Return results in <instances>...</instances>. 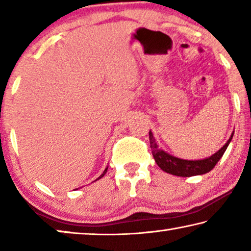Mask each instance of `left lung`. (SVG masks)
Returning a JSON list of instances; mask_svg holds the SVG:
<instances>
[{"instance_id":"8db88e82","label":"left lung","mask_w":251,"mask_h":251,"mask_svg":"<svg viewBox=\"0 0 251 251\" xmlns=\"http://www.w3.org/2000/svg\"><path fill=\"white\" fill-rule=\"evenodd\" d=\"M232 136L233 133L231 134L230 137H229L227 143L225 144L217 152L212 154L210 157H207V158L197 160L181 159L168 154L167 151H163L161 148H159L154 135L151 133V130H150V143L152 157H154L156 164L158 165L164 172L179 177H190L196 175H202V174L210 172L211 169L215 167V165L218 163L219 159L222 158L224 152L226 151L229 143L231 142Z\"/></svg>"}]
</instances>
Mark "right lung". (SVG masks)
Here are the masks:
<instances>
[{"label":"right lung","mask_w":251,"mask_h":251,"mask_svg":"<svg viewBox=\"0 0 251 251\" xmlns=\"http://www.w3.org/2000/svg\"><path fill=\"white\" fill-rule=\"evenodd\" d=\"M107 168H108V166L105 168V171L103 172V174H101V175H100V176L99 178H97V179H96V180H99V179H100V178H101V177H104V175H105V174H106V172H107Z\"/></svg>","instance_id":"right-lung-1"}]
</instances>
